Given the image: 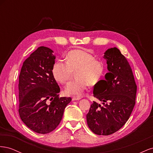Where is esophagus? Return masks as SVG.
<instances>
[{"label": "esophagus", "instance_id": "obj_1", "mask_svg": "<svg viewBox=\"0 0 153 153\" xmlns=\"http://www.w3.org/2000/svg\"><path fill=\"white\" fill-rule=\"evenodd\" d=\"M82 98L80 96H74L72 98V100L73 101H76V100H81Z\"/></svg>", "mask_w": 153, "mask_h": 153}]
</instances>
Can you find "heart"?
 <instances>
[{
	"instance_id": "heart-1",
	"label": "heart",
	"mask_w": 153,
	"mask_h": 153,
	"mask_svg": "<svg viewBox=\"0 0 153 153\" xmlns=\"http://www.w3.org/2000/svg\"><path fill=\"white\" fill-rule=\"evenodd\" d=\"M55 79L65 84L71 79L75 72L76 79L68 84L65 88L68 95H80L89 84L98 82L103 72V64L90 53L82 50L69 52L66 56V62L57 61L52 68Z\"/></svg>"
}]
</instances>
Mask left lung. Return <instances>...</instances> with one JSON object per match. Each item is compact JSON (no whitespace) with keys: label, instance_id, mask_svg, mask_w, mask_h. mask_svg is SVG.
<instances>
[{"label":"left lung","instance_id":"8db88e82","mask_svg":"<svg viewBox=\"0 0 153 153\" xmlns=\"http://www.w3.org/2000/svg\"><path fill=\"white\" fill-rule=\"evenodd\" d=\"M108 73L105 80L94 85V96L102 105L93 101L86 115L91 130L98 135H109L125 124L135 104L137 85L127 59L116 48L104 53Z\"/></svg>","mask_w":153,"mask_h":153}]
</instances>
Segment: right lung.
Here are the masks:
<instances>
[{"instance_id": "obj_1", "label": "right lung", "mask_w": 153, "mask_h": 153, "mask_svg": "<svg viewBox=\"0 0 153 153\" xmlns=\"http://www.w3.org/2000/svg\"><path fill=\"white\" fill-rule=\"evenodd\" d=\"M53 51L40 47L23 63L19 76L20 117L31 130L53 131L61 121L70 97L59 98L60 88L52 74Z\"/></svg>"}]
</instances>
